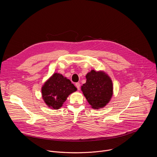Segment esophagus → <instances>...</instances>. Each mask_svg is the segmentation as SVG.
Segmentation results:
<instances>
[{"instance_id": "obj_1", "label": "esophagus", "mask_w": 157, "mask_h": 157, "mask_svg": "<svg viewBox=\"0 0 157 157\" xmlns=\"http://www.w3.org/2000/svg\"><path fill=\"white\" fill-rule=\"evenodd\" d=\"M75 86H76V87H77L78 90H79V89H80V84H79V82H76V83L75 84Z\"/></svg>"}]
</instances>
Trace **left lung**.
Masks as SVG:
<instances>
[{
	"label": "left lung",
	"instance_id": "1",
	"mask_svg": "<svg viewBox=\"0 0 157 157\" xmlns=\"http://www.w3.org/2000/svg\"><path fill=\"white\" fill-rule=\"evenodd\" d=\"M86 82L81 91L94 109L104 107L113 95V84L110 76L104 71L91 70L86 76Z\"/></svg>",
	"mask_w": 157,
	"mask_h": 157
}]
</instances>
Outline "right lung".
Instances as JSON below:
<instances>
[{"instance_id":"add662e5","label":"right lung","mask_w":157,"mask_h":157,"mask_svg":"<svg viewBox=\"0 0 157 157\" xmlns=\"http://www.w3.org/2000/svg\"><path fill=\"white\" fill-rule=\"evenodd\" d=\"M77 88L70 79L58 73L50 76L41 87L42 98L47 105L52 109H59Z\"/></svg>"}]
</instances>
